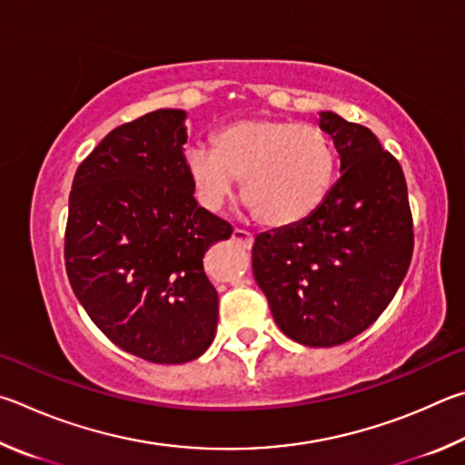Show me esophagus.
I'll list each match as a JSON object with an SVG mask.
<instances>
[{"label": "esophagus", "instance_id": "obj_1", "mask_svg": "<svg viewBox=\"0 0 465 465\" xmlns=\"http://www.w3.org/2000/svg\"><path fill=\"white\" fill-rule=\"evenodd\" d=\"M232 241L237 242V245H241L242 249L253 247V234H251L249 231H242V228H234Z\"/></svg>", "mask_w": 465, "mask_h": 465}]
</instances>
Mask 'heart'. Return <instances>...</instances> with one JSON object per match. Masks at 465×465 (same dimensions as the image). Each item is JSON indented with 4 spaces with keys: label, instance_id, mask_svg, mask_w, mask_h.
Segmentation results:
<instances>
[{
    "label": "heart",
    "instance_id": "heart-1",
    "mask_svg": "<svg viewBox=\"0 0 465 465\" xmlns=\"http://www.w3.org/2000/svg\"><path fill=\"white\" fill-rule=\"evenodd\" d=\"M329 134L288 118H241L212 136V149L190 146L183 169L203 210L218 212L241 177L242 198L259 223L286 228L319 210L335 179Z\"/></svg>",
    "mask_w": 465,
    "mask_h": 465
}]
</instances>
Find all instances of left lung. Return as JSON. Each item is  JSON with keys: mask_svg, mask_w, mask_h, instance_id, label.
Returning a JSON list of instances; mask_svg holds the SVG:
<instances>
[{"mask_svg": "<svg viewBox=\"0 0 465 465\" xmlns=\"http://www.w3.org/2000/svg\"><path fill=\"white\" fill-rule=\"evenodd\" d=\"M341 177L314 214L257 234L253 275L278 327L296 343L332 347L386 311L409 272L414 232L401 163L370 128L321 112Z\"/></svg>", "mask_w": 465, "mask_h": 465, "instance_id": "left-lung-1", "label": "left lung"}]
</instances>
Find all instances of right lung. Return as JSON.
I'll return each mask as SVG.
<instances>
[{"label": "right lung", "instance_id": "right-lung-1", "mask_svg": "<svg viewBox=\"0 0 465 465\" xmlns=\"http://www.w3.org/2000/svg\"><path fill=\"white\" fill-rule=\"evenodd\" d=\"M183 110L126 122L81 161L69 193L64 267L114 345L153 363L210 347L218 294L203 253L232 226L198 206L183 169Z\"/></svg>", "mask_w": 465, "mask_h": 465}]
</instances>
